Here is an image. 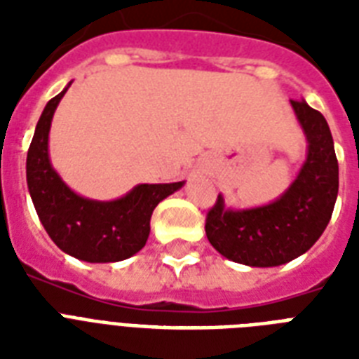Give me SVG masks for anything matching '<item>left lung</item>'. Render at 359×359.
<instances>
[{"label":"left lung","instance_id":"1","mask_svg":"<svg viewBox=\"0 0 359 359\" xmlns=\"http://www.w3.org/2000/svg\"><path fill=\"white\" fill-rule=\"evenodd\" d=\"M290 106L307 141L296 179L278 199L261 207H227L219 194L207 216L205 231L214 250L245 266H279L304 255L334 212L339 165L328 123L306 100H290Z\"/></svg>","mask_w":359,"mask_h":359}]
</instances>
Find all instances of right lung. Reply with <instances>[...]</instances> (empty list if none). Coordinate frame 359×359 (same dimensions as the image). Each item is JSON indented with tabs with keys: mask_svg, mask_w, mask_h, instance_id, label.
<instances>
[{
	"mask_svg": "<svg viewBox=\"0 0 359 359\" xmlns=\"http://www.w3.org/2000/svg\"><path fill=\"white\" fill-rule=\"evenodd\" d=\"M70 83L46 104L36 123L25 162L27 190L41 224L59 250L86 262L124 261L145 245L158 203L180 190L184 180L137 184L111 201L76 194L53 169L48 149L53 114Z\"/></svg>",
	"mask_w": 359,
	"mask_h": 359,
	"instance_id": "add662e5",
	"label": "right lung"
}]
</instances>
